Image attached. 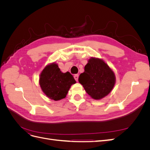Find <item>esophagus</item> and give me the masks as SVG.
Returning <instances> with one entry per match:
<instances>
[{
	"label": "esophagus",
	"instance_id": "1",
	"mask_svg": "<svg viewBox=\"0 0 150 150\" xmlns=\"http://www.w3.org/2000/svg\"><path fill=\"white\" fill-rule=\"evenodd\" d=\"M74 78L75 80L76 81H78V78H79V75L78 74H75L74 76Z\"/></svg>",
	"mask_w": 150,
	"mask_h": 150
}]
</instances>
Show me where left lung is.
<instances>
[{"instance_id": "1", "label": "left lung", "mask_w": 150, "mask_h": 150, "mask_svg": "<svg viewBox=\"0 0 150 150\" xmlns=\"http://www.w3.org/2000/svg\"><path fill=\"white\" fill-rule=\"evenodd\" d=\"M78 81L91 97L99 100L111 91L116 83V77L114 72L103 59L91 57Z\"/></svg>"}]
</instances>
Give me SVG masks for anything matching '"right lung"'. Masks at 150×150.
<instances>
[{
    "label": "right lung",
    "mask_w": 150,
    "mask_h": 150,
    "mask_svg": "<svg viewBox=\"0 0 150 150\" xmlns=\"http://www.w3.org/2000/svg\"><path fill=\"white\" fill-rule=\"evenodd\" d=\"M76 83L70 72L63 73L56 62L46 66L40 74L39 84L42 91L54 101L65 98L71 85Z\"/></svg>",
    "instance_id": "1"
}]
</instances>
